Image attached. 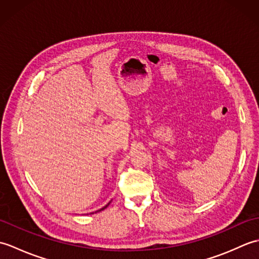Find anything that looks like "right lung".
<instances>
[{
    "mask_svg": "<svg viewBox=\"0 0 259 259\" xmlns=\"http://www.w3.org/2000/svg\"><path fill=\"white\" fill-rule=\"evenodd\" d=\"M110 203V202H109ZM109 203H108V205H106V206H104V207H102L101 209H99V210H97V211H95V212H99V211H101V210H103V209H106L108 206H109ZM91 213H93V212H91Z\"/></svg>",
    "mask_w": 259,
    "mask_h": 259,
    "instance_id": "obj_1",
    "label": "right lung"
}]
</instances>
